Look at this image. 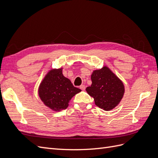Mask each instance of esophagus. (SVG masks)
I'll return each mask as SVG.
<instances>
[{
  "label": "esophagus",
  "instance_id": "esophagus-1",
  "mask_svg": "<svg viewBox=\"0 0 158 158\" xmlns=\"http://www.w3.org/2000/svg\"><path fill=\"white\" fill-rule=\"evenodd\" d=\"M80 88L82 89V90H83V91H84L85 90V85H81L80 86Z\"/></svg>",
  "mask_w": 158,
  "mask_h": 158
}]
</instances>
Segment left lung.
<instances>
[{
    "mask_svg": "<svg viewBox=\"0 0 158 158\" xmlns=\"http://www.w3.org/2000/svg\"><path fill=\"white\" fill-rule=\"evenodd\" d=\"M91 80L92 85L85 90L94 98L95 104L104 111H111L117 107L125 94L122 80L107 66L94 70Z\"/></svg>",
    "mask_w": 158,
    "mask_h": 158,
    "instance_id": "1",
    "label": "left lung"
}]
</instances>
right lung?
I'll return each mask as SVG.
<instances>
[{
	"mask_svg": "<svg viewBox=\"0 0 158 158\" xmlns=\"http://www.w3.org/2000/svg\"><path fill=\"white\" fill-rule=\"evenodd\" d=\"M81 89L74 87L64 76L63 68L49 70L38 88V94L45 106L54 111L68 107L70 99Z\"/></svg>",
	"mask_w": 158,
	"mask_h": 158,
	"instance_id": "right-lung-1",
	"label": "right lung"
}]
</instances>
